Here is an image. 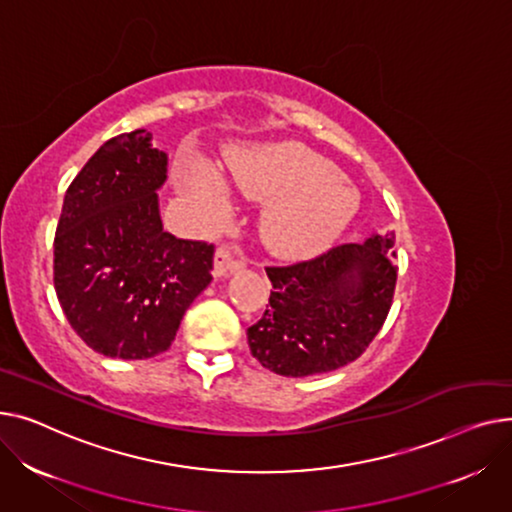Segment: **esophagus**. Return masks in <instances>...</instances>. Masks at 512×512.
<instances>
[{
    "instance_id": "34e87169",
    "label": "esophagus",
    "mask_w": 512,
    "mask_h": 512,
    "mask_svg": "<svg viewBox=\"0 0 512 512\" xmlns=\"http://www.w3.org/2000/svg\"><path fill=\"white\" fill-rule=\"evenodd\" d=\"M244 262L235 260L231 250L227 246H219L215 252V277H225L229 273H235V270H242Z\"/></svg>"
}]
</instances>
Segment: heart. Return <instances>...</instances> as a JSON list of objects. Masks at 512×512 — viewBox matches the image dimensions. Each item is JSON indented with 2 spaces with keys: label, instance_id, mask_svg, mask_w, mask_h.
Returning a JSON list of instances; mask_svg holds the SVG:
<instances>
[{
  "label": "heart",
  "instance_id": "heart-1",
  "mask_svg": "<svg viewBox=\"0 0 512 512\" xmlns=\"http://www.w3.org/2000/svg\"><path fill=\"white\" fill-rule=\"evenodd\" d=\"M179 188L208 223L229 213V192L221 173L200 157L179 167ZM235 188L268 202L262 217L266 246L287 258H308L328 248L357 210V192L333 165L297 144H270L231 165Z\"/></svg>",
  "mask_w": 512,
  "mask_h": 512
}]
</instances>
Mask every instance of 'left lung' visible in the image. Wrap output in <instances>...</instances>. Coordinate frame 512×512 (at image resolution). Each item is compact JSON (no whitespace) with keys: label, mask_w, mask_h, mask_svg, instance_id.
I'll return each instance as SVG.
<instances>
[{"label":"left lung","mask_w":512,"mask_h":512,"mask_svg":"<svg viewBox=\"0 0 512 512\" xmlns=\"http://www.w3.org/2000/svg\"><path fill=\"white\" fill-rule=\"evenodd\" d=\"M395 233L341 244L289 266H266L273 283L262 318L248 328L252 355L281 376L339 370L382 328L397 285Z\"/></svg>","instance_id":"8db88e82"}]
</instances>
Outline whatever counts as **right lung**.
I'll return each instance as SVG.
<instances>
[{"label":"right lung","instance_id":"obj_1","mask_svg":"<svg viewBox=\"0 0 512 512\" xmlns=\"http://www.w3.org/2000/svg\"><path fill=\"white\" fill-rule=\"evenodd\" d=\"M167 155L136 130L107 140L70 184L53 242V283L76 335L107 357L167 351L213 281L215 246L163 229Z\"/></svg>","mask_w":512,"mask_h":512}]
</instances>
